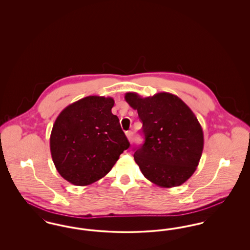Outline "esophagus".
I'll return each instance as SVG.
<instances>
[{
	"label": "esophagus",
	"mask_w": 250,
	"mask_h": 250,
	"mask_svg": "<svg viewBox=\"0 0 250 250\" xmlns=\"http://www.w3.org/2000/svg\"><path fill=\"white\" fill-rule=\"evenodd\" d=\"M125 134H126V137H127V139L129 140L131 142V140H132V137H133V132L132 131H126L125 132Z\"/></svg>",
	"instance_id": "esophagus-1"
}]
</instances>
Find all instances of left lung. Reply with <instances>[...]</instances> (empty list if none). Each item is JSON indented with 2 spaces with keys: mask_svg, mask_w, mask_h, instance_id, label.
Segmentation results:
<instances>
[{
  "mask_svg": "<svg viewBox=\"0 0 250 250\" xmlns=\"http://www.w3.org/2000/svg\"><path fill=\"white\" fill-rule=\"evenodd\" d=\"M125 101L138 110L144 143L134 159L145 178L161 188L184 184L196 170L203 150L202 126L176 95L158 93L143 98L126 93Z\"/></svg>",
  "mask_w": 250,
  "mask_h": 250,
  "instance_id": "left-lung-1",
  "label": "left lung"
}]
</instances>
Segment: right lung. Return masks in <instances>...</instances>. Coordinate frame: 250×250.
<instances>
[{
	"mask_svg": "<svg viewBox=\"0 0 250 250\" xmlns=\"http://www.w3.org/2000/svg\"><path fill=\"white\" fill-rule=\"evenodd\" d=\"M111 97L87 96L65 107L50 134V153L61 176L75 186L104 177L130 143L111 108Z\"/></svg>",
	"mask_w": 250,
	"mask_h": 250,
	"instance_id": "add662e5",
	"label": "right lung"
}]
</instances>
